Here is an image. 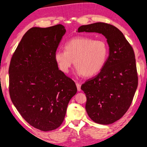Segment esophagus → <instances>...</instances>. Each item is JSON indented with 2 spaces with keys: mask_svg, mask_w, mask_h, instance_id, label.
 <instances>
[{
  "mask_svg": "<svg viewBox=\"0 0 147 147\" xmlns=\"http://www.w3.org/2000/svg\"><path fill=\"white\" fill-rule=\"evenodd\" d=\"M76 86H77L78 90L79 91H81V85H80V84H79V83H76Z\"/></svg>",
  "mask_w": 147,
  "mask_h": 147,
  "instance_id": "obj_1",
  "label": "esophagus"
}]
</instances>
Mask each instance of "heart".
Returning <instances> with one entry per match:
<instances>
[{
    "mask_svg": "<svg viewBox=\"0 0 147 147\" xmlns=\"http://www.w3.org/2000/svg\"><path fill=\"white\" fill-rule=\"evenodd\" d=\"M65 51H57L54 58L59 69L66 74L73 65L79 75L93 77L103 69L107 61L109 48L101 40L79 36L69 40L64 46Z\"/></svg>",
    "mask_w": 147,
    "mask_h": 147,
    "instance_id": "heart-1",
    "label": "heart"
}]
</instances>
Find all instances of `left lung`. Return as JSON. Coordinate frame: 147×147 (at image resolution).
<instances>
[{
    "label": "left lung",
    "instance_id": "1",
    "mask_svg": "<svg viewBox=\"0 0 147 147\" xmlns=\"http://www.w3.org/2000/svg\"><path fill=\"white\" fill-rule=\"evenodd\" d=\"M78 32H97L107 38L109 54L96 76L87 80L81 89L86 93V109L94 122L109 125L125 114L138 86L133 49L117 28L104 22L81 26Z\"/></svg>",
    "mask_w": 147,
    "mask_h": 147
}]
</instances>
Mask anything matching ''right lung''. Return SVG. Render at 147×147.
Masks as SVG:
<instances>
[{
    "label": "right lung",
    "mask_w": 147,
    "mask_h": 147,
    "mask_svg": "<svg viewBox=\"0 0 147 147\" xmlns=\"http://www.w3.org/2000/svg\"><path fill=\"white\" fill-rule=\"evenodd\" d=\"M61 24L28 30L10 60L9 93L21 116L43 131L54 130L64 119L75 82L58 69L54 58L65 34Z\"/></svg>",
    "instance_id": "add662e5"
}]
</instances>
